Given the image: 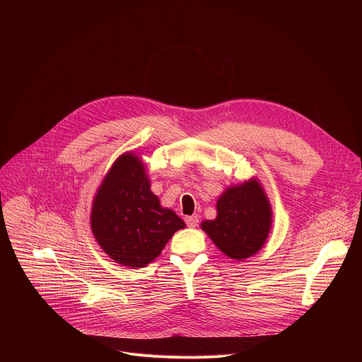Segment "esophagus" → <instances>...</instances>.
Wrapping results in <instances>:
<instances>
[{
	"instance_id": "34e87169",
	"label": "esophagus",
	"mask_w": 362,
	"mask_h": 362,
	"mask_svg": "<svg viewBox=\"0 0 362 362\" xmlns=\"http://www.w3.org/2000/svg\"><path fill=\"white\" fill-rule=\"evenodd\" d=\"M185 222L189 228H196L199 225V218L197 216H186Z\"/></svg>"
}]
</instances>
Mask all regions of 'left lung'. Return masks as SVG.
Returning <instances> with one entry per match:
<instances>
[{"instance_id":"1","label":"left lung","mask_w":362,"mask_h":362,"mask_svg":"<svg viewBox=\"0 0 362 362\" xmlns=\"http://www.w3.org/2000/svg\"><path fill=\"white\" fill-rule=\"evenodd\" d=\"M218 216L202 229L232 259H245L262 247L271 229V206L259 183L229 187L218 200Z\"/></svg>"}]
</instances>
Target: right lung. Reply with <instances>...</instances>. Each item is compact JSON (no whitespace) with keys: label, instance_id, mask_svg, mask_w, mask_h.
Listing matches in <instances>:
<instances>
[{"label":"right lung","instance_id":"right-lung-1","mask_svg":"<svg viewBox=\"0 0 362 362\" xmlns=\"http://www.w3.org/2000/svg\"><path fill=\"white\" fill-rule=\"evenodd\" d=\"M183 228L185 222L151 193L143 163L132 153L119 158L93 203L91 229L103 250L122 265L143 268Z\"/></svg>","mask_w":362,"mask_h":362}]
</instances>
